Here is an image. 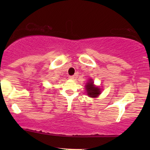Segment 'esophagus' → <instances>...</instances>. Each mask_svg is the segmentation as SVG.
<instances>
[{"instance_id": "esophagus-1", "label": "esophagus", "mask_w": 150, "mask_h": 150, "mask_svg": "<svg viewBox=\"0 0 150 150\" xmlns=\"http://www.w3.org/2000/svg\"><path fill=\"white\" fill-rule=\"evenodd\" d=\"M74 79V76H69V79L73 80Z\"/></svg>"}]
</instances>
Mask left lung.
<instances>
[{
	"instance_id": "obj_1",
	"label": "left lung",
	"mask_w": 150,
	"mask_h": 150,
	"mask_svg": "<svg viewBox=\"0 0 150 150\" xmlns=\"http://www.w3.org/2000/svg\"><path fill=\"white\" fill-rule=\"evenodd\" d=\"M93 83L94 82L93 81V79H90L89 81H88V83H86L85 85L86 91H87V95L90 98H97L101 93L100 88L94 85Z\"/></svg>"
}]
</instances>
